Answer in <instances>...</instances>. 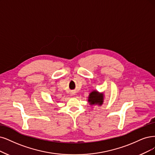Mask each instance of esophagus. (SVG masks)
I'll return each instance as SVG.
<instances>
[{
    "label": "esophagus",
    "instance_id": "34e87169",
    "mask_svg": "<svg viewBox=\"0 0 155 155\" xmlns=\"http://www.w3.org/2000/svg\"><path fill=\"white\" fill-rule=\"evenodd\" d=\"M71 95H72V96H74V95H75V93H74V92H72V93H71Z\"/></svg>",
    "mask_w": 155,
    "mask_h": 155
}]
</instances>
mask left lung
Here are the masks:
<instances>
[{"label":"left lung","mask_w":155,"mask_h":155,"mask_svg":"<svg viewBox=\"0 0 155 155\" xmlns=\"http://www.w3.org/2000/svg\"><path fill=\"white\" fill-rule=\"evenodd\" d=\"M104 94L100 93L98 91H93L91 92L88 97V102L90 105H101L104 103Z\"/></svg>","instance_id":"left-lung-1"}]
</instances>
